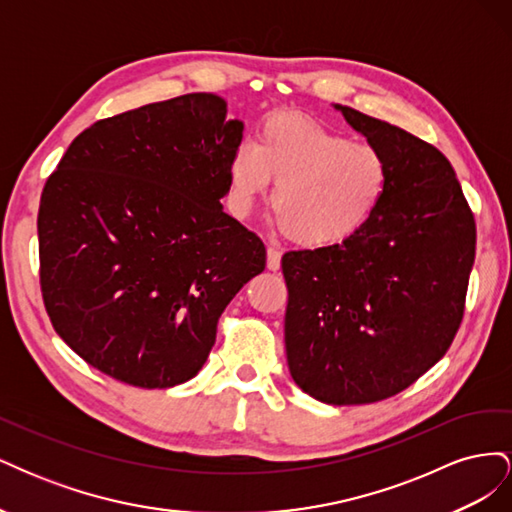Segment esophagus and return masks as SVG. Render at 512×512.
<instances>
[{"label":"esophagus","instance_id":"obj_1","mask_svg":"<svg viewBox=\"0 0 512 512\" xmlns=\"http://www.w3.org/2000/svg\"><path fill=\"white\" fill-rule=\"evenodd\" d=\"M282 265V254L280 250H275V247H269L267 250V269L269 271H277Z\"/></svg>","mask_w":512,"mask_h":512}]
</instances>
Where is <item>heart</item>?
<instances>
[{"instance_id": "obj_1", "label": "heart", "mask_w": 512, "mask_h": 512, "mask_svg": "<svg viewBox=\"0 0 512 512\" xmlns=\"http://www.w3.org/2000/svg\"><path fill=\"white\" fill-rule=\"evenodd\" d=\"M284 235L305 247L337 245L356 235L378 211L389 162L369 145L297 113L262 123L256 147L241 143L228 162V211L239 220L269 190Z\"/></svg>"}]
</instances>
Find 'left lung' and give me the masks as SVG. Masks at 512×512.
<instances>
[{
	"instance_id": "8db88e82",
	"label": "left lung",
	"mask_w": 512,
	"mask_h": 512,
	"mask_svg": "<svg viewBox=\"0 0 512 512\" xmlns=\"http://www.w3.org/2000/svg\"><path fill=\"white\" fill-rule=\"evenodd\" d=\"M389 162L378 211L350 239L288 252L286 356L299 389L361 406L401 393L451 348L466 309L476 224L442 153L335 104Z\"/></svg>"
}]
</instances>
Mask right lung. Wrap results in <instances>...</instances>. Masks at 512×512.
Instances as JSON below:
<instances>
[{
	"mask_svg": "<svg viewBox=\"0 0 512 512\" xmlns=\"http://www.w3.org/2000/svg\"><path fill=\"white\" fill-rule=\"evenodd\" d=\"M241 138L220 96L185 94L96 121L46 179V314L102 374L141 389L194 378L226 305L265 271V245L220 203Z\"/></svg>",
	"mask_w": 512,
	"mask_h": 512,
	"instance_id": "obj_1",
	"label": "right lung"
}]
</instances>
